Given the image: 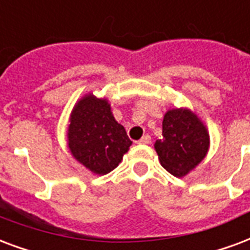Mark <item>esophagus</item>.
<instances>
[{
  "label": "esophagus",
  "mask_w": 250,
  "mask_h": 250,
  "mask_svg": "<svg viewBox=\"0 0 250 250\" xmlns=\"http://www.w3.org/2000/svg\"><path fill=\"white\" fill-rule=\"evenodd\" d=\"M149 143H150L149 135H144L140 140H138V144H149Z\"/></svg>",
  "instance_id": "34e87169"
}]
</instances>
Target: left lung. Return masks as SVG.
Segmentation results:
<instances>
[{
  "mask_svg": "<svg viewBox=\"0 0 250 250\" xmlns=\"http://www.w3.org/2000/svg\"><path fill=\"white\" fill-rule=\"evenodd\" d=\"M155 149L163 167L181 178L207 156L208 129L193 110L170 108L164 115L163 136L155 142Z\"/></svg>",
  "mask_w": 250,
  "mask_h": 250,
  "instance_id": "8db88e82",
  "label": "left lung"
}]
</instances>
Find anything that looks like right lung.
<instances>
[{"mask_svg":"<svg viewBox=\"0 0 250 250\" xmlns=\"http://www.w3.org/2000/svg\"><path fill=\"white\" fill-rule=\"evenodd\" d=\"M66 143L74 160L98 176L114 170L132 144L112 115L107 98L93 93L83 95L72 108Z\"/></svg>","mask_w":250,"mask_h":250,"instance_id":"right-lung-1","label":"right lung"}]
</instances>
